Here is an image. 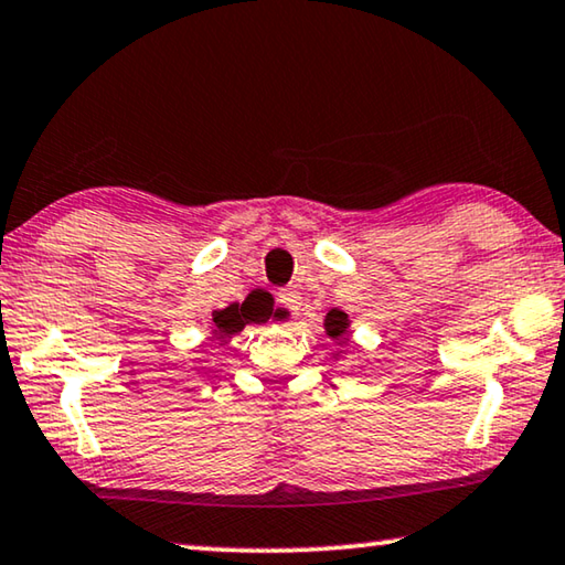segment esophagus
I'll list each match as a JSON object with an SVG mask.
<instances>
[{
  "mask_svg": "<svg viewBox=\"0 0 565 565\" xmlns=\"http://www.w3.org/2000/svg\"><path fill=\"white\" fill-rule=\"evenodd\" d=\"M277 306L285 308V310H290V312H298L300 306H302L300 290H295V288L280 290V292H277Z\"/></svg>",
  "mask_w": 565,
  "mask_h": 565,
  "instance_id": "esophagus-1",
  "label": "esophagus"
}]
</instances>
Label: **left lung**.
<instances>
[{"mask_svg": "<svg viewBox=\"0 0 565 565\" xmlns=\"http://www.w3.org/2000/svg\"><path fill=\"white\" fill-rule=\"evenodd\" d=\"M345 328H349V316H345V312H341V310L328 312V316H326V331H328V335H331V338H343Z\"/></svg>", "mask_w": 565, "mask_h": 565, "instance_id": "8db88e82", "label": "left lung"}]
</instances>
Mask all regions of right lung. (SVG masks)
Returning a JSON list of instances; mask_svg holds the SVG:
<instances>
[{"mask_svg": "<svg viewBox=\"0 0 565 565\" xmlns=\"http://www.w3.org/2000/svg\"><path fill=\"white\" fill-rule=\"evenodd\" d=\"M267 318H273V300H267V292H253L245 302H232L224 310L212 312L214 333L220 338L239 333L247 323H265Z\"/></svg>", "mask_w": 565, "mask_h": 565, "instance_id": "1", "label": "right lung"}]
</instances>
